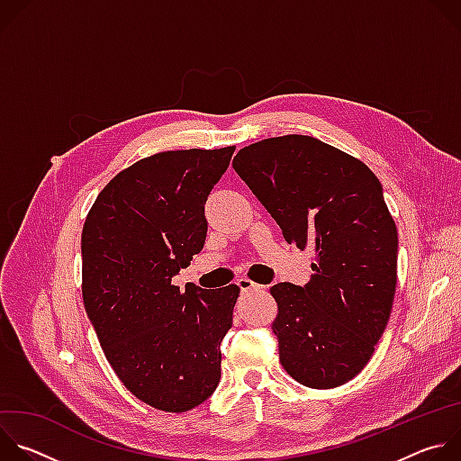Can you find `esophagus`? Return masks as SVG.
I'll list each match as a JSON object with an SVG mask.
<instances>
[{"instance_id": "1", "label": "esophagus", "mask_w": 461, "mask_h": 461, "mask_svg": "<svg viewBox=\"0 0 461 461\" xmlns=\"http://www.w3.org/2000/svg\"><path fill=\"white\" fill-rule=\"evenodd\" d=\"M237 285H239V288H240V292H242V294H248V292H251V290H260V288H265V286H260V285L253 283V281H251V279H248V277H240V279L237 281Z\"/></svg>"}]
</instances>
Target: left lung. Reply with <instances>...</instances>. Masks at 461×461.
<instances>
[{
	"label": "left lung",
	"instance_id": "obj_1",
	"mask_svg": "<svg viewBox=\"0 0 461 461\" xmlns=\"http://www.w3.org/2000/svg\"><path fill=\"white\" fill-rule=\"evenodd\" d=\"M233 169L288 244L312 248L304 286L270 288L283 368L310 388L356 377L383 336L398 283V228L377 176L313 137L285 135L242 148Z\"/></svg>",
	"mask_w": 461,
	"mask_h": 461
}]
</instances>
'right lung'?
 I'll use <instances>...</instances> for the list:
<instances>
[{
	"mask_svg": "<svg viewBox=\"0 0 461 461\" xmlns=\"http://www.w3.org/2000/svg\"><path fill=\"white\" fill-rule=\"evenodd\" d=\"M235 146L162 151L122 169L82 231V297L100 347L133 396L164 412L204 403L221 381V343L240 288L171 277L204 248V204Z\"/></svg>",
	"mask_w": 461,
	"mask_h": 461,
	"instance_id": "right-lung-1",
	"label": "right lung"
}]
</instances>
